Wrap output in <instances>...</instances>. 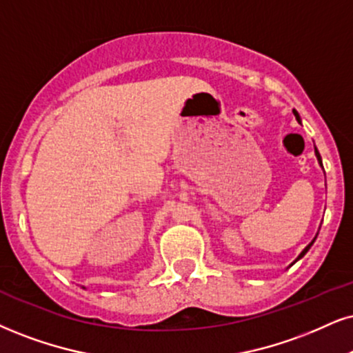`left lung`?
<instances>
[{
  "label": "left lung",
  "mask_w": 353,
  "mask_h": 353,
  "mask_svg": "<svg viewBox=\"0 0 353 353\" xmlns=\"http://www.w3.org/2000/svg\"><path fill=\"white\" fill-rule=\"evenodd\" d=\"M293 112H294V116H296V119H298V121H299V114H298V112H296V111H293ZM314 150H316V157H317V160H319V163H321V167H323V162H321V155H319V152H317V149H316V147H314ZM312 242H314V241H312ZM312 242H311V243H310V245H307V247H306V249H304V250H303V252H301V255H299V256H298V259H301V256H303V255H304V254H306V252H307V250H310V249H311V245H312Z\"/></svg>",
  "instance_id": "1"
}]
</instances>
